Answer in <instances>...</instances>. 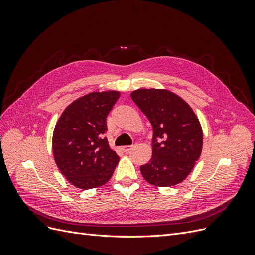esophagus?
Masks as SVG:
<instances>
[{"mask_svg":"<svg viewBox=\"0 0 255 255\" xmlns=\"http://www.w3.org/2000/svg\"><path fill=\"white\" fill-rule=\"evenodd\" d=\"M132 148H133V145H123L121 149L125 152H128V151L132 150Z\"/></svg>","mask_w":255,"mask_h":255,"instance_id":"34e87169","label":"esophagus"}]
</instances>
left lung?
<instances>
[{
  "instance_id": "left-lung-1",
  "label": "left lung",
  "mask_w": 255,
  "mask_h": 255,
  "mask_svg": "<svg viewBox=\"0 0 255 255\" xmlns=\"http://www.w3.org/2000/svg\"><path fill=\"white\" fill-rule=\"evenodd\" d=\"M133 101L153 128L152 158L140 166L144 180L156 186H173L186 179L202 151L203 134L191 107L173 92L138 89Z\"/></svg>"
}]
</instances>
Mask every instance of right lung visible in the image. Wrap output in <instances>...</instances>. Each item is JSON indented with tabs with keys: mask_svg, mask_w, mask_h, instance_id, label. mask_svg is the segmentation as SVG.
Masks as SVG:
<instances>
[{
	"mask_svg": "<svg viewBox=\"0 0 255 255\" xmlns=\"http://www.w3.org/2000/svg\"><path fill=\"white\" fill-rule=\"evenodd\" d=\"M118 91L91 92L69 105L53 134V154L60 172L75 187L95 188L111 179L119 156L107 138V115Z\"/></svg>",
	"mask_w": 255,
	"mask_h": 255,
	"instance_id": "obj_1",
	"label": "right lung"
}]
</instances>
